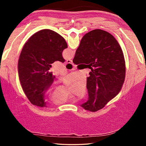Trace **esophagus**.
Here are the masks:
<instances>
[{"instance_id": "obj_1", "label": "esophagus", "mask_w": 146, "mask_h": 146, "mask_svg": "<svg viewBox=\"0 0 146 146\" xmlns=\"http://www.w3.org/2000/svg\"><path fill=\"white\" fill-rule=\"evenodd\" d=\"M66 63H70V64H73V62H72V60H67L66 61Z\"/></svg>"}]
</instances>
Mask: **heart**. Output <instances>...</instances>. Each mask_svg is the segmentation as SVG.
<instances>
[{
    "label": "heart",
    "mask_w": 146,
    "mask_h": 146,
    "mask_svg": "<svg viewBox=\"0 0 146 146\" xmlns=\"http://www.w3.org/2000/svg\"><path fill=\"white\" fill-rule=\"evenodd\" d=\"M85 91H84L82 95V97L85 95ZM70 99V96L67 92H60L58 90H56L53 92L50 96V100L53 103L56 105H60L67 102Z\"/></svg>",
    "instance_id": "1"
}]
</instances>
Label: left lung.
I'll use <instances>...</instances> for the list:
<instances>
[{
    "instance_id": "1",
    "label": "left lung",
    "mask_w": 146,
    "mask_h": 146,
    "mask_svg": "<svg viewBox=\"0 0 146 146\" xmlns=\"http://www.w3.org/2000/svg\"><path fill=\"white\" fill-rule=\"evenodd\" d=\"M67 47L65 39L49 29L35 33L24 44L18 60V74L22 88L32 104L46 107L44 95L55 78L49 72L51 64L64 62L62 52Z\"/></svg>"
}]
</instances>
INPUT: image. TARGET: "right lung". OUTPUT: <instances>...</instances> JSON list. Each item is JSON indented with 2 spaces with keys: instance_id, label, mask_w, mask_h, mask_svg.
Returning a JSON list of instances; mask_svg holds the SVG:
<instances>
[{
  "instance_id": "add662e5",
  "label": "right lung",
  "mask_w": 146,
  "mask_h": 146,
  "mask_svg": "<svg viewBox=\"0 0 146 146\" xmlns=\"http://www.w3.org/2000/svg\"><path fill=\"white\" fill-rule=\"evenodd\" d=\"M76 64L94 67L87 77L88 100L81 106L95 112L119 94L124 82L125 62L122 48L112 35L96 29L85 35L73 59Z\"/></svg>"
}]
</instances>
